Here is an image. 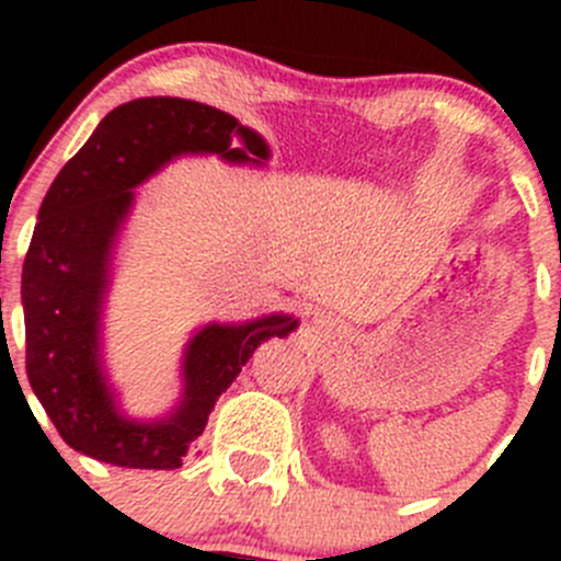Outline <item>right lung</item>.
<instances>
[{"instance_id":"1","label":"right lung","mask_w":561,"mask_h":561,"mask_svg":"<svg viewBox=\"0 0 561 561\" xmlns=\"http://www.w3.org/2000/svg\"><path fill=\"white\" fill-rule=\"evenodd\" d=\"M181 154L265 165L271 151L239 118L195 100L118 105L45 192L21 274L30 386L70 448L113 467H181L254 350L298 325L290 314L211 322L186 344L184 393L171 415L129 421L118 412L100 358L107 260L135 186Z\"/></svg>"}]
</instances>
